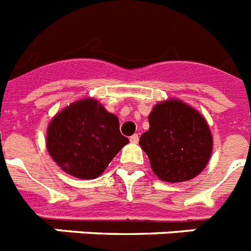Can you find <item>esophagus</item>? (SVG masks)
I'll return each instance as SVG.
<instances>
[{"label":"esophagus","instance_id":"34e87169","mask_svg":"<svg viewBox=\"0 0 251 251\" xmlns=\"http://www.w3.org/2000/svg\"><path fill=\"white\" fill-rule=\"evenodd\" d=\"M129 141H131L132 144H137V142H138V135H137V133L132 135L131 137H129Z\"/></svg>","mask_w":251,"mask_h":251}]
</instances>
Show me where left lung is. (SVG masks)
<instances>
[{
	"instance_id": "8db88e82",
	"label": "left lung",
	"mask_w": 251,
	"mask_h": 251,
	"mask_svg": "<svg viewBox=\"0 0 251 251\" xmlns=\"http://www.w3.org/2000/svg\"><path fill=\"white\" fill-rule=\"evenodd\" d=\"M149 131L140 137L154 174L163 181L193 179L206 167L212 137L206 120L177 100L158 103L149 115Z\"/></svg>"
}]
</instances>
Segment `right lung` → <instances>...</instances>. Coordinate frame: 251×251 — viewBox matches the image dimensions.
<instances>
[{
  "label": "right lung",
  "instance_id": "add662e5",
  "mask_svg": "<svg viewBox=\"0 0 251 251\" xmlns=\"http://www.w3.org/2000/svg\"><path fill=\"white\" fill-rule=\"evenodd\" d=\"M128 144L119 122L96 100H81L58 114L48 128V150L58 166L80 179H94L105 171Z\"/></svg>",
  "mask_w": 251,
  "mask_h": 251
}]
</instances>
